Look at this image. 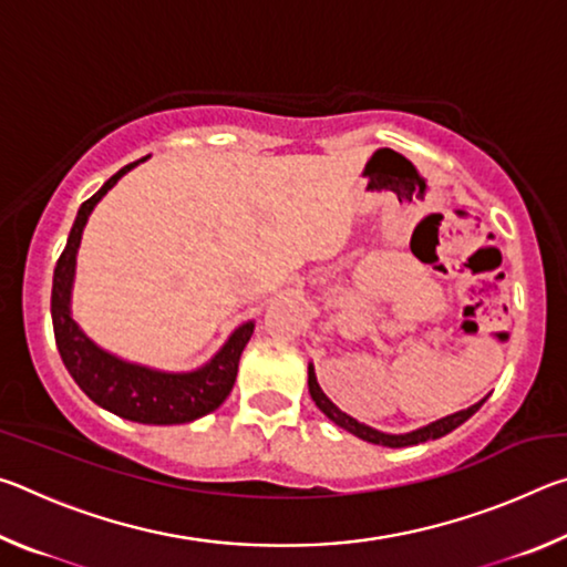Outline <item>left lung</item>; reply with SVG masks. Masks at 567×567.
Returning a JSON list of instances; mask_svg holds the SVG:
<instances>
[{
    "mask_svg": "<svg viewBox=\"0 0 567 567\" xmlns=\"http://www.w3.org/2000/svg\"><path fill=\"white\" fill-rule=\"evenodd\" d=\"M307 385H310V395H312V400H315V405H318V408L324 412V415H328V417L334 422V425H340V427L348 430V433L358 435V437H362V440H368V443L388 445V447H408V445H417V443H425V440H437V437H443V435H447V433H453L455 427H460L465 420L473 417L475 412H477L480 408H483V402H485V400H480L477 405L467 408V410H460V412H455V415L437 420V422H433V425H427V427H420V430H415V433H408V435H385V433H378V430H372V427H368V425H362V422L352 420L350 415H344L342 410L334 408L332 402L328 400V395H324V392L320 390L318 380H315L312 364H310V368H307Z\"/></svg>",
    "mask_w": 567,
    "mask_h": 567,
    "instance_id": "1",
    "label": "left lung"
}]
</instances>
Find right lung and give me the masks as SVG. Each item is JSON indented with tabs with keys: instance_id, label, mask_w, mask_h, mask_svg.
<instances>
[{
	"instance_id": "right-lung-1",
	"label": "right lung",
	"mask_w": 567,
	"mask_h": 567,
	"mask_svg": "<svg viewBox=\"0 0 567 567\" xmlns=\"http://www.w3.org/2000/svg\"><path fill=\"white\" fill-rule=\"evenodd\" d=\"M134 165L137 162L112 175L102 189L94 192L90 199H84L80 213H76L72 233L66 237V245L54 267L52 328L64 368L70 370L76 385L92 402H97L100 408L124 420L145 422V425H179V422L197 420L223 405L235 385L239 354L249 342L255 324L245 322L243 328L235 330L225 348L215 354L213 362L205 364L203 370L182 372V375L147 370L140 368V364L112 358L76 328L70 315V287L84 223H87L92 207L104 197V192L114 187V182Z\"/></svg>"
}]
</instances>
